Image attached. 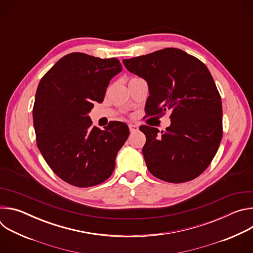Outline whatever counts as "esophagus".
<instances>
[{
  "label": "esophagus",
  "instance_id": "obj_1",
  "mask_svg": "<svg viewBox=\"0 0 253 253\" xmlns=\"http://www.w3.org/2000/svg\"><path fill=\"white\" fill-rule=\"evenodd\" d=\"M129 130H130L131 133H134V132L139 130V127L137 125H135V124H129Z\"/></svg>",
  "mask_w": 253,
  "mask_h": 253
}]
</instances>
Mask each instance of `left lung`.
I'll return each mask as SVG.
<instances>
[{
	"label": "left lung",
	"instance_id": "8db88e82",
	"mask_svg": "<svg viewBox=\"0 0 253 253\" xmlns=\"http://www.w3.org/2000/svg\"><path fill=\"white\" fill-rule=\"evenodd\" d=\"M126 69L148 84V116L171 111L166 131L142 125V149L148 170L171 183L198 177L211 163L222 139V104L207 67L176 48L124 59Z\"/></svg>",
	"mask_w": 253,
	"mask_h": 253
}]
</instances>
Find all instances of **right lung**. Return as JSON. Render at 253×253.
Returning a JSON list of instances; mask_svg holds the SVG:
<instances>
[{"instance_id":"1","label":"right lung","mask_w":253,"mask_h":253,"mask_svg":"<svg viewBox=\"0 0 253 253\" xmlns=\"http://www.w3.org/2000/svg\"><path fill=\"white\" fill-rule=\"evenodd\" d=\"M122 71L116 58L84 53L61 58L41 79L33 108L37 146L45 161L65 182L91 187L109 178L128 126L111 121L92 127L88 113L104 100L110 80Z\"/></svg>"}]
</instances>
